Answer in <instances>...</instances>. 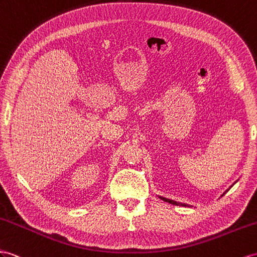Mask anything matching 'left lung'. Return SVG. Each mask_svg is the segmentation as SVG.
Listing matches in <instances>:
<instances>
[{"instance_id":"8db88e82","label":"left lung","mask_w":257,"mask_h":257,"mask_svg":"<svg viewBox=\"0 0 257 257\" xmlns=\"http://www.w3.org/2000/svg\"><path fill=\"white\" fill-rule=\"evenodd\" d=\"M235 182H236V181H235ZM235 182H234V183H235ZM234 183H233V185H234ZM233 185H232V186H233ZM232 186H231V187H232ZM231 187H230V188H231ZM230 188H229V189H230ZM229 189H228V190H229ZM228 190H227V191H228ZM227 191L223 192V193H222V195L225 194ZM222 195H221V196H222ZM160 199H161V200H163V201L167 202V203H169V204H173V205H179V206H190V205H188V204H185V203H180V202H176V201H174V200H169V199H166V197H163V196H160Z\"/></svg>"}]
</instances>
